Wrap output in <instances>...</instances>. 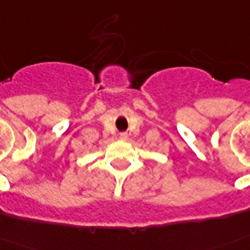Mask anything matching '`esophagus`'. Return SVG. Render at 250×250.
Segmentation results:
<instances>
[{
  "label": "esophagus",
  "mask_w": 250,
  "mask_h": 250,
  "mask_svg": "<svg viewBox=\"0 0 250 250\" xmlns=\"http://www.w3.org/2000/svg\"><path fill=\"white\" fill-rule=\"evenodd\" d=\"M121 138H124V139L126 138V134H121Z\"/></svg>",
  "instance_id": "34e87169"
}]
</instances>
